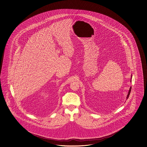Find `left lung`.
<instances>
[{
    "label": "left lung",
    "mask_w": 147,
    "mask_h": 147,
    "mask_svg": "<svg viewBox=\"0 0 147 147\" xmlns=\"http://www.w3.org/2000/svg\"><path fill=\"white\" fill-rule=\"evenodd\" d=\"M132 75H131V81H130V82H132ZM131 89H132V87L131 86L130 88H129V92H128V94H127V97H126V99H128V98H129V94H130V92H131Z\"/></svg>",
    "instance_id": "obj_1"
}]
</instances>
